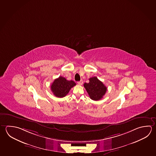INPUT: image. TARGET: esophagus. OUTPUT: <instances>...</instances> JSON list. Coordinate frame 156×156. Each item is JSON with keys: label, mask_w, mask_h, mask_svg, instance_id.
Masks as SVG:
<instances>
[{"label": "esophagus", "mask_w": 156, "mask_h": 156, "mask_svg": "<svg viewBox=\"0 0 156 156\" xmlns=\"http://www.w3.org/2000/svg\"><path fill=\"white\" fill-rule=\"evenodd\" d=\"M77 84L79 85H82L83 84V81H82V80L81 81H79V82H77Z\"/></svg>", "instance_id": "1"}]
</instances>
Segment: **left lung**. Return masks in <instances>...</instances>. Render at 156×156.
Returning <instances> with one entry per match:
<instances>
[{
    "instance_id": "8db88e82",
    "label": "left lung",
    "mask_w": 156,
    "mask_h": 156,
    "mask_svg": "<svg viewBox=\"0 0 156 156\" xmlns=\"http://www.w3.org/2000/svg\"><path fill=\"white\" fill-rule=\"evenodd\" d=\"M88 83H85L83 86L90 98L94 101L102 99L107 90V87L97 77H91Z\"/></svg>"
}]
</instances>
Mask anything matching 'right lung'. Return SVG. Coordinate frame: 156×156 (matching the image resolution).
<instances>
[{
	"mask_svg": "<svg viewBox=\"0 0 156 156\" xmlns=\"http://www.w3.org/2000/svg\"><path fill=\"white\" fill-rule=\"evenodd\" d=\"M76 85L73 81H69L64 77L59 76L52 83L51 88L55 96L62 98L66 96L70 89Z\"/></svg>",
	"mask_w": 156,
	"mask_h": 156,
	"instance_id": "right-lung-1",
	"label": "right lung"
}]
</instances>
